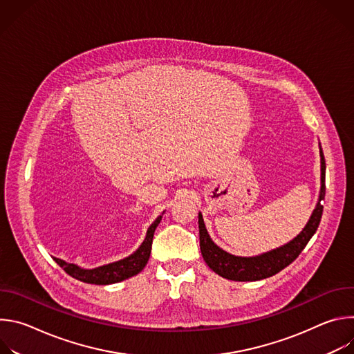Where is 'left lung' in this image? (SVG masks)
I'll list each match as a JSON object with an SVG mask.
<instances>
[{
    "mask_svg": "<svg viewBox=\"0 0 354 354\" xmlns=\"http://www.w3.org/2000/svg\"><path fill=\"white\" fill-rule=\"evenodd\" d=\"M319 156H321V190H319L318 203L304 230H302L292 241H290L288 243L280 248H276L270 252H266V254H262L258 257H250V258L231 255L212 241L206 230L203 216H201V213H198L200 250H201V255H203L205 262L213 272H216L218 276L224 279L234 280V281H257L279 273L280 270L287 268L291 262H294L298 258L301 250L307 246L308 241L315 234L324 212V206L321 201L325 198L326 165H325L322 149L319 151Z\"/></svg>",
    "mask_w": 354,
    "mask_h": 354,
    "instance_id": "left-lung-1",
    "label": "left lung"
}]
</instances>
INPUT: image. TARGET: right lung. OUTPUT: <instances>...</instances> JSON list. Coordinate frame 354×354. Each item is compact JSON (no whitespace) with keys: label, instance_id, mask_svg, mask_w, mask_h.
I'll use <instances>...</instances> for the list:
<instances>
[{"label":"right lung","instance_id":"add662e5","mask_svg":"<svg viewBox=\"0 0 354 354\" xmlns=\"http://www.w3.org/2000/svg\"><path fill=\"white\" fill-rule=\"evenodd\" d=\"M161 218H162V216L157 217V220L149 225V228L147 230V235H145L142 243L138 246V249L136 252H133L130 257L120 259L118 262L108 263V265L99 266L95 269H82L74 263H67L63 259H59V258H53V259L60 268L64 269L66 273H68L71 277H74L80 281H84V283L105 286V284H113V283L123 281L129 277L138 274L145 268V265L149 259L154 232H156V228L158 227V224L161 223Z\"/></svg>","mask_w":354,"mask_h":354}]
</instances>
